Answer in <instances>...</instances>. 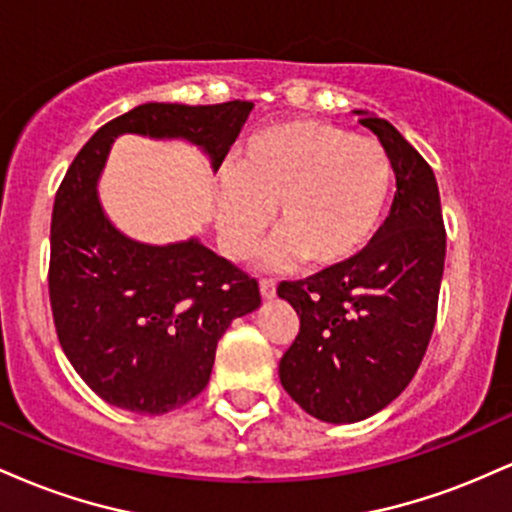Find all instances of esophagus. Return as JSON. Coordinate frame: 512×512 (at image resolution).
Wrapping results in <instances>:
<instances>
[{"instance_id": "esophagus-1", "label": "esophagus", "mask_w": 512, "mask_h": 512, "mask_svg": "<svg viewBox=\"0 0 512 512\" xmlns=\"http://www.w3.org/2000/svg\"><path fill=\"white\" fill-rule=\"evenodd\" d=\"M260 293L264 301H272V298L276 296V284L272 279H262L260 281Z\"/></svg>"}]
</instances>
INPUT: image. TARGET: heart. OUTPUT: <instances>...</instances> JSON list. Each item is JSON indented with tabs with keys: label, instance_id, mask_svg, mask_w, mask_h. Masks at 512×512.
<instances>
[{
	"label": "heart",
	"instance_id": "b5f03b06",
	"mask_svg": "<svg viewBox=\"0 0 512 512\" xmlns=\"http://www.w3.org/2000/svg\"><path fill=\"white\" fill-rule=\"evenodd\" d=\"M395 170L383 144L320 120H289L250 137L219 178L216 228L228 255L245 257L272 219L281 233L264 267L303 260L315 269L354 262L383 226Z\"/></svg>",
	"mask_w": 512,
	"mask_h": 512
}]
</instances>
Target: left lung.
I'll list each match as a JSON object with an SVG mask.
<instances>
[{"mask_svg": "<svg viewBox=\"0 0 512 512\" xmlns=\"http://www.w3.org/2000/svg\"><path fill=\"white\" fill-rule=\"evenodd\" d=\"M354 113L392 161L390 216L354 262L276 289L301 317L279 380L298 407L327 424L368 419L411 383L436 325L445 264L431 166L383 117Z\"/></svg>", "mask_w": 512, "mask_h": 512, "instance_id": "8db88e82", "label": "left lung"}]
</instances>
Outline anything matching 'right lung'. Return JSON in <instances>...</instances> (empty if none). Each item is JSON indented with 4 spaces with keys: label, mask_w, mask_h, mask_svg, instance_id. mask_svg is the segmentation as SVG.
Returning <instances> with one entry per match:
<instances>
[{
    "label": "right lung",
    "mask_w": 512,
    "mask_h": 512,
    "mask_svg": "<svg viewBox=\"0 0 512 512\" xmlns=\"http://www.w3.org/2000/svg\"><path fill=\"white\" fill-rule=\"evenodd\" d=\"M252 110L144 103L103 125L64 175L52 209L50 303L57 337L84 383L113 407L158 416L209 383L216 344L260 308L257 281L199 238L154 245L105 214L98 182L122 134L187 142L219 170Z\"/></svg>",
    "instance_id": "right-lung-1"
}]
</instances>
